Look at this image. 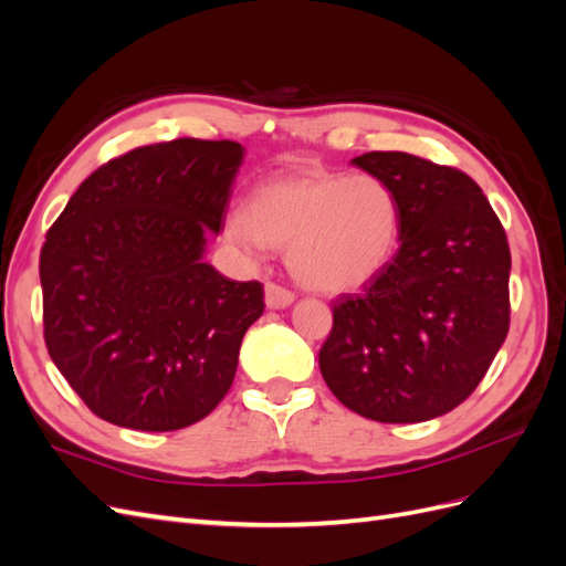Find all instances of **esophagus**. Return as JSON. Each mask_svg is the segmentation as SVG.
Masks as SVG:
<instances>
[{"label": "esophagus", "mask_w": 566, "mask_h": 566, "mask_svg": "<svg viewBox=\"0 0 566 566\" xmlns=\"http://www.w3.org/2000/svg\"><path fill=\"white\" fill-rule=\"evenodd\" d=\"M264 297H266V306L269 310H285L295 302V295L290 290L276 285V283H266L264 287Z\"/></svg>", "instance_id": "34e87169"}]
</instances>
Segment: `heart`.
Here are the masks:
<instances>
[{"instance_id": "obj_1", "label": "heart", "mask_w": 566, "mask_h": 566, "mask_svg": "<svg viewBox=\"0 0 566 566\" xmlns=\"http://www.w3.org/2000/svg\"><path fill=\"white\" fill-rule=\"evenodd\" d=\"M401 210L373 175L297 169L254 188L248 208L224 221L231 243L250 252L287 250L295 281L323 295L366 287L399 245Z\"/></svg>"}]
</instances>
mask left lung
I'll return each mask as SVG.
<instances>
[{
	"label": "left lung",
	"instance_id": "left-lung-1",
	"mask_svg": "<svg viewBox=\"0 0 566 566\" xmlns=\"http://www.w3.org/2000/svg\"><path fill=\"white\" fill-rule=\"evenodd\" d=\"M352 165L397 196L401 245L361 295L335 300L321 375L368 420H432L470 397L503 347L507 238L482 188L453 167L399 150Z\"/></svg>",
	"mask_w": 566,
	"mask_h": 566
}]
</instances>
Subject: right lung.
Listing matches in <instances>:
<instances>
[{
	"label": "right lung",
	"mask_w": 566,
	"mask_h": 566,
	"mask_svg": "<svg viewBox=\"0 0 566 566\" xmlns=\"http://www.w3.org/2000/svg\"><path fill=\"white\" fill-rule=\"evenodd\" d=\"M245 148L177 139L80 184L40 254L44 339L92 413L172 432L224 399L264 287L205 262Z\"/></svg>",
	"instance_id": "add662e5"
}]
</instances>
